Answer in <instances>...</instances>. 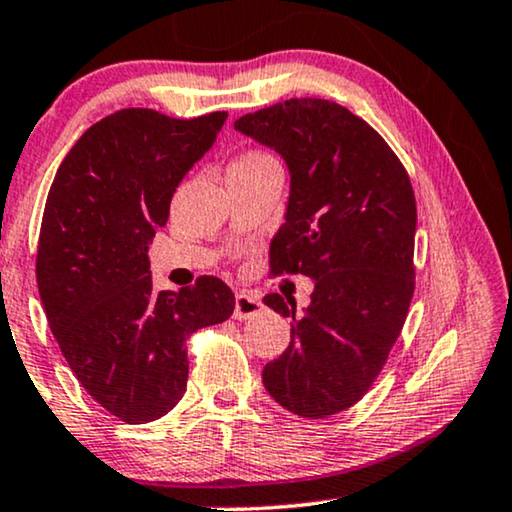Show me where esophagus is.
I'll list each match as a JSON object with an SVG mask.
<instances>
[{"mask_svg": "<svg viewBox=\"0 0 512 512\" xmlns=\"http://www.w3.org/2000/svg\"><path fill=\"white\" fill-rule=\"evenodd\" d=\"M262 311V301L248 292H239L234 301V320H250Z\"/></svg>", "mask_w": 512, "mask_h": 512, "instance_id": "obj_1", "label": "esophagus"}]
</instances>
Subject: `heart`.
<instances>
[{"instance_id":"b5f03b06","label":"heart","mask_w":512,"mask_h":512,"mask_svg":"<svg viewBox=\"0 0 512 512\" xmlns=\"http://www.w3.org/2000/svg\"><path fill=\"white\" fill-rule=\"evenodd\" d=\"M257 157H269V155H264V153H246L241 157V160H257Z\"/></svg>"}]
</instances>
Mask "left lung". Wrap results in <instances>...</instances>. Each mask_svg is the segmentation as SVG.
Instances as JSON below:
<instances>
[{
    "label": "left lung",
    "mask_w": 512,
    "mask_h": 512,
    "mask_svg": "<svg viewBox=\"0 0 512 512\" xmlns=\"http://www.w3.org/2000/svg\"><path fill=\"white\" fill-rule=\"evenodd\" d=\"M234 127L283 155L292 176L271 273L315 283L304 318L294 315V299L264 297L292 318V341L264 366V387L294 415H336L371 390L406 322L415 292L413 185L383 136L327 99H287Z\"/></svg>",
    "instance_id": "obj_1"
}]
</instances>
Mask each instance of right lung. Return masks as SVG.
<instances>
[{"label":"right lung","mask_w":512,"mask_h":512,"mask_svg":"<svg viewBox=\"0 0 512 512\" xmlns=\"http://www.w3.org/2000/svg\"><path fill=\"white\" fill-rule=\"evenodd\" d=\"M225 120V111L190 120L115 111L85 129L50 185L37 250L48 325L85 392L127 424L181 401L185 341L234 313L232 290L215 276L155 292L146 255L178 183Z\"/></svg>","instance_id":"add662e5"}]
</instances>
